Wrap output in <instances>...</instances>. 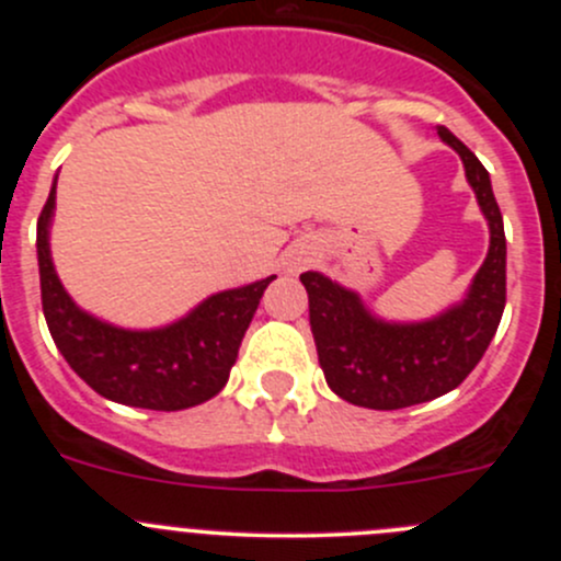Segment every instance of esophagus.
I'll return each instance as SVG.
<instances>
[{
    "instance_id": "1",
    "label": "esophagus",
    "mask_w": 561,
    "mask_h": 561,
    "mask_svg": "<svg viewBox=\"0 0 561 561\" xmlns=\"http://www.w3.org/2000/svg\"><path fill=\"white\" fill-rule=\"evenodd\" d=\"M309 263H312V252H309L307 247H296L290 254H287L285 271L287 274H298V271L307 268Z\"/></svg>"
}]
</instances>
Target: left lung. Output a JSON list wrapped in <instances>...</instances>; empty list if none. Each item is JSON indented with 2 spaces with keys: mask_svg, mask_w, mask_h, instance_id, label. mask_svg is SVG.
<instances>
[{
  "mask_svg": "<svg viewBox=\"0 0 561 561\" xmlns=\"http://www.w3.org/2000/svg\"><path fill=\"white\" fill-rule=\"evenodd\" d=\"M437 135L461 157L467 184L489 222V254L461 301L428 320H382L331 276L301 274L322 375L350 404L401 410L458 388L483 358L505 312V225L489 171L448 127H437Z\"/></svg>",
  "mask_w": 561,
  "mask_h": 561,
  "instance_id": "obj_1",
  "label": "left lung"
}]
</instances>
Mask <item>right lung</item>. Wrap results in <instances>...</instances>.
Masks as SVG:
<instances>
[{"label":"right lung","mask_w":561,"mask_h":561,"mask_svg":"<svg viewBox=\"0 0 561 561\" xmlns=\"http://www.w3.org/2000/svg\"><path fill=\"white\" fill-rule=\"evenodd\" d=\"M56 179L37 219L43 314L56 347L78 377L105 399L144 410L175 412L217 396L239 358L241 339L265 287L276 276L214 293L160 328H122L78 307L50 257Z\"/></svg>","instance_id":"obj_1"}]
</instances>
